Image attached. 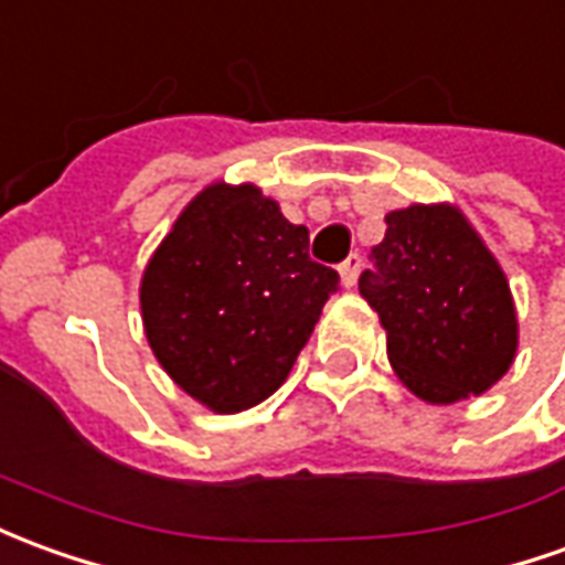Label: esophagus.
I'll use <instances>...</instances> for the list:
<instances>
[{
    "label": "esophagus",
    "instance_id": "34e87169",
    "mask_svg": "<svg viewBox=\"0 0 565 565\" xmlns=\"http://www.w3.org/2000/svg\"><path fill=\"white\" fill-rule=\"evenodd\" d=\"M339 275H342V281H345V287H354V281H358V275H361V256L351 254L342 266H339Z\"/></svg>",
    "mask_w": 565,
    "mask_h": 565
}]
</instances>
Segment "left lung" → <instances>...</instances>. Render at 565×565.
<instances>
[{
  "mask_svg": "<svg viewBox=\"0 0 565 565\" xmlns=\"http://www.w3.org/2000/svg\"><path fill=\"white\" fill-rule=\"evenodd\" d=\"M361 296L388 333V361L428 404L483 394L516 351L514 299L495 256L449 204H413L385 216Z\"/></svg>",
  "mask_w": 565,
  "mask_h": 565,
  "instance_id": "8db88e82",
  "label": "left lung"
}]
</instances>
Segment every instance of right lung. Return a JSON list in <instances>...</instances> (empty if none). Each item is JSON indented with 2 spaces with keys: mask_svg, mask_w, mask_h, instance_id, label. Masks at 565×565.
Segmentation results:
<instances>
[{
  "mask_svg": "<svg viewBox=\"0 0 565 565\" xmlns=\"http://www.w3.org/2000/svg\"><path fill=\"white\" fill-rule=\"evenodd\" d=\"M337 290L278 201L214 183L149 259L140 309L168 376L214 413H242L287 379Z\"/></svg>",
  "mask_w": 565,
  "mask_h": 565,
  "instance_id": "add662e5",
  "label": "right lung"
}]
</instances>
